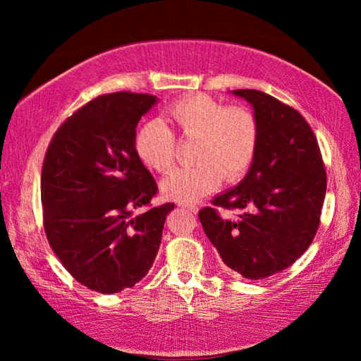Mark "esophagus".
<instances>
[{
  "label": "esophagus",
  "instance_id": "1",
  "mask_svg": "<svg viewBox=\"0 0 361 361\" xmlns=\"http://www.w3.org/2000/svg\"><path fill=\"white\" fill-rule=\"evenodd\" d=\"M180 206L181 208H185V209H188L189 212H192V214H197L198 212V206H195V204H188V203H180Z\"/></svg>",
  "mask_w": 361,
  "mask_h": 361
}]
</instances>
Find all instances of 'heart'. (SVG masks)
I'll list each match as a JSON object with an SVG mask.
<instances>
[{"label":"heart","mask_w":361,"mask_h":361,"mask_svg":"<svg viewBox=\"0 0 361 361\" xmlns=\"http://www.w3.org/2000/svg\"><path fill=\"white\" fill-rule=\"evenodd\" d=\"M176 133L195 141V164L176 169L163 181V194L171 200L192 203L217 189L224 180L235 183L256 158L260 122L247 105H231L198 93L181 97L167 110ZM135 152L144 166L167 173L175 164L176 140L163 121L150 119L135 135Z\"/></svg>","instance_id":"b5f03b06"}]
</instances>
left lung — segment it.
I'll list each match as a JSON object with an SVG mask.
<instances>
[{"instance_id": "obj_1", "label": "left lung", "mask_w": 361, "mask_h": 361, "mask_svg": "<svg viewBox=\"0 0 361 361\" xmlns=\"http://www.w3.org/2000/svg\"><path fill=\"white\" fill-rule=\"evenodd\" d=\"M255 109L260 137L247 176L198 212L203 229L228 268L247 279L286 270L315 237L327 175L302 114L257 90H234ZM220 209L237 210V219Z\"/></svg>"}]
</instances>
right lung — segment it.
<instances>
[{
  "label": "right lung",
  "mask_w": 361,
  "mask_h": 361,
  "mask_svg": "<svg viewBox=\"0 0 361 361\" xmlns=\"http://www.w3.org/2000/svg\"><path fill=\"white\" fill-rule=\"evenodd\" d=\"M157 101L132 91L97 96L57 128L46 150V237L73 278L99 293H118L149 273L175 206L150 208L158 186L133 145L137 122Z\"/></svg>",
  "instance_id": "1"
}]
</instances>
